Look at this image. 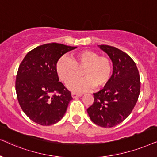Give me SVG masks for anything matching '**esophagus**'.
I'll list each match as a JSON object with an SVG mask.
<instances>
[{
	"label": "esophagus",
	"instance_id": "esophagus-1",
	"mask_svg": "<svg viewBox=\"0 0 157 157\" xmlns=\"http://www.w3.org/2000/svg\"><path fill=\"white\" fill-rule=\"evenodd\" d=\"M82 95V94H78V93H72V97L73 98H76L77 97H80Z\"/></svg>",
	"mask_w": 157,
	"mask_h": 157
}]
</instances>
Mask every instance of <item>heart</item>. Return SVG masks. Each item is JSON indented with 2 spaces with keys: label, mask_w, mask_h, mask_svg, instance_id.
<instances>
[{
  "label": "heart",
  "mask_w": 157,
  "mask_h": 157,
  "mask_svg": "<svg viewBox=\"0 0 157 157\" xmlns=\"http://www.w3.org/2000/svg\"><path fill=\"white\" fill-rule=\"evenodd\" d=\"M82 68L83 78H71ZM56 71L62 82L68 81L67 86L70 90L83 93L94 87L100 89L105 87L112 78L113 64L108 56L85 49L72 54V59L64 56L60 57L56 64Z\"/></svg>",
  "instance_id": "obj_1"
}]
</instances>
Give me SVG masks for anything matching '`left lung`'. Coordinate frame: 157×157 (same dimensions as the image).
Listing matches in <instances>:
<instances>
[{
    "label": "left lung",
    "mask_w": 157,
    "mask_h": 157,
    "mask_svg": "<svg viewBox=\"0 0 157 157\" xmlns=\"http://www.w3.org/2000/svg\"><path fill=\"white\" fill-rule=\"evenodd\" d=\"M113 64L110 82L93 93V105L87 109L94 124L111 128L123 122L132 112L140 93L141 81L134 61L124 52L108 45H100Z\"/></svg>",
    "instance_id": "1"
}]
</instances>
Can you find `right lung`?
I'll return each instance as SVG.
<instances>
[{
    "instance_id": "add662e5",
    "label": "right lung",
    "mask_w": 157,
    "mask_h": 157,
    "mask_svg": "<svg viewBox=\"0 0 157 157\" xmlns=\"http://www.w3.org/2000/svg\"><path fill=\"white\" fill-rule=\"evenodd\" d=\"M76 47L57 43L39 46L28 52L18 67L16 80L18 101L24 113L41 126L59 121L72 99L59 82L58 59Z\"/></svg>"
}]
</instances>
